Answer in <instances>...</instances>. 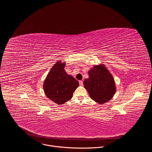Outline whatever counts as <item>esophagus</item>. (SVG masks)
Listing matches in <instances>:
<instances>
[{
  "mask_svg": "<svg viewBox=\"0 0 152 152\" xmlns=\"http://www.w3.org/2000/svg\"><path fill=\"white\" fill-rule=\"evenodd\" d=\"M79 85H80V86H82V85H83V81H82V80H79Z\"/></svg>",
  "mask_w": 152,
  "mask_h": 152,
  "instance_id": "34e87169",
  "label": "esophagus"
}]
</instances>
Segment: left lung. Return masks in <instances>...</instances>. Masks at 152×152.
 <instances>
[{
  "instance_id": "8db88e82",
  "label": "left lung",
  "mask_w": 152,
  "mask_h": 152,
  "mask_svg": "<svg viewBox=\"0 0 152 152\" xmlns=\"http://www.w3.org/2000/svg\"><path fill=\"white\" fill-rule=\"evenodd\" d=\"M89 78L83 82L91 98L99 104L109 101L115 92L114 79L103 66H94L89 72Z\"/></svg>"
}]
</instances>
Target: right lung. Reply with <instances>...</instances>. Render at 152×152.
I'll use <instances>...</instances> for the list:
<instances>
[{
    "instance_id": "right-lung-1",
    "label": "right lung",
    "mask_w": 152,
    "mask_h": 152,
    "mask_svg": "<svg viewBox=\"0 0 152 152\" xmlns=\"http://www.w3.org/2000/svg\"><path fill=\"white\" fill-rule=\"evenodd\" d=\"M65 63L58 61L53 66L43 85L46 96L58 104L70 100L79 86L78 81L64 70Z\"/></svg>"
}]
</instances>
